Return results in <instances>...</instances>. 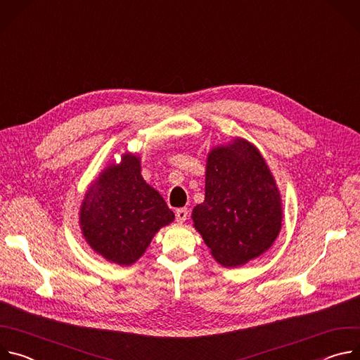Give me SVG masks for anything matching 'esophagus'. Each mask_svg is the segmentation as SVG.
Listing matches in <instances>:
<instances>
[{
  "label": "esophagus",
  "mask_w": 360,
  "mask_h": 360,
  "mask_svg": "<svg viewBox=\"0 0 360 360\" xmlns=\"http://www.w3.org/2000/svg\"><path fill=\"white\" fill-rule=\"evenodd\" d=\"M175 217H176V221H178L179 224L185 222L186 218H188V210H186V208H179V210H176Z\"/></svg>",
  "instance_id": "34e87169"
}]
</instances>
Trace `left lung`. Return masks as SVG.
Returning <instances> with one entry per match:
<instances>
[{
	"label": "left lung",
	"mask_w": 360,
	"mask_h": 360,
	"mask_svg": "<svg viewBox=\"0 0 360 360\" xmlns=\"http://www.w3.org/2000/svg\"><path fill=\"white\" fill-rule=\"evenodd\" d=\"M192 219L224 266L243 265L272 246L282 225V202L252 143L236 138L210 152L205 200L193 208Z\"/></svg>",
	"instance_id": "obj_1"
}]
</instances>
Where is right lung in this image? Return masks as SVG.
<instances>
[{"mask_svg":"<svg viewBox=\"0 0 360 360\" xmlns=\"http://www.w3.org/2000/svg\"><path fill=\"white\" fill-rule=\"evenodd\" d=\"M89 246L105 259L131 265L139 259L160 228L175 218L167 202L141 176L139 160L124 155L88 189L79 214Z\"/></svg>","mask_w":360,"mask_h":360,"instance_id":"1","label":"right lung"}]
</instances>
